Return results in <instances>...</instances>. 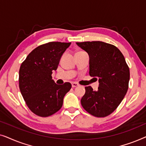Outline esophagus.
<instances>
[{"instance_id": "34e87169", "label": "esophagus", "mask_w": 146, "mask_h": 146, "mask_svg": "<svg viewBox=\"0 0 146 146\" xmlns=\"http://www.w3.org/2000/svg\"><path fill=\"white\" fill-rule=\"evenodd\" d=\"M78 84L77 83H76V82H72V86L73 88H74V87H77V86H78Z\"/></svg>"}]
</instances>
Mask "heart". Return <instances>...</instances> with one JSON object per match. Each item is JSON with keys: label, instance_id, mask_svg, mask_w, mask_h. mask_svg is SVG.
Wrapping results in <instances>:
<instances>
[{"label": "heart", "instance_id": "heart-1", "mask_svg": "<svg viewBox=\"0 0 146 146\" xmlns=\"http://www.w3.org/2000/svg\"><path fill=\"white\" fill-rule=\"evenodd\" d=\"M83 52V51H78V52ZM77 53V52H76Z\"/></svg>", "mask_w": 146, "mask_h": 146}]
</instances>
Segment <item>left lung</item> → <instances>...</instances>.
I'll return each instance as SVG.
<instances>
[{
  "mask_svg": "<svg viewBox=\"0 0 146 146\" xmlns=\"http://www.w3.org/2000/svg\"><path fill=\"white\" fill-rule=\"evenodd\" d=\"M76 44L88 54L90 76L99 81L97 90L91 86L85 87L81 104L94 116H108L117 108L128 89L129 69L125 58L116 46L104 42Z\"/></svg>",
  "mask_w": 146,
  "mask_h": 146,
  "instance_id": "1",
  "label": "left lung"
}]
</instances>
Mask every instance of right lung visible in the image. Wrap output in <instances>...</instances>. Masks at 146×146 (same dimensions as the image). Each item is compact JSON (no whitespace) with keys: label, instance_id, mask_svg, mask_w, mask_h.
Here are the masks:
<instances>
[{"label":"right lung","instance_id":"add662e5","mask_svg":"<svg viewBox=\"0 0 146 146\" xmlns=\"http://www.w3.org/2000/svg\"><path fill=\"white\" fill-rule=\"evenodd\" d=\"M71 42H50L33 50L21 64L19 88L29 108L36 115L48 117L57 112L71 89L70 82L58 85L52 77L62 55Z\"/></svg>","mask_w":146,"mask_h":146}]
</instances>
